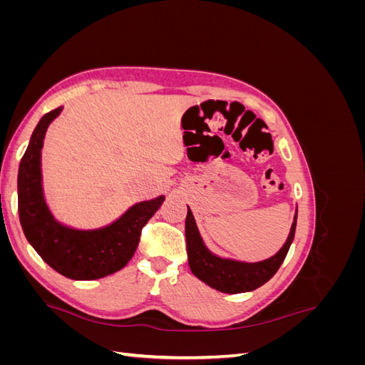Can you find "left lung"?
Returning <instances> with one entry per match:
<instances>
[{
  "mask_svg": "<svg viewBox=\"0 0 365 365\" xmlns=\"http://www.w3.org/2000/svg\"><path fill=\"white\" fill-rule=\"evenodd\" d=\"M297 213L291 227V233L282 250L268 260L257 263H244L216 257L210 252L197 231L195 217L187 212L185 217V239H187V254H189V264L192 272L197 279L212 286L213 289L225 294H240L260 288L274 277L279 271L282 263L289 251V247L295 236Z\"/></svg>",
  "mask_w": 365,
  "mask_h": 365,
  "instance_id": "1",
  "label": "left lung"
}]
</instances>
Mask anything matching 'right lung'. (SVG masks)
<instances>
[{"label": "right lung", "mask_w": 365, "mask_h": 365, "mask_svg": "<svg viewBox=\"0 0 365 365\" xmlns=\"http://www.w3.org/2000/svg\"><path fill=\"white\" fill-rule=\"evenodd\" d=\"M62 111L56 108L35 128L18 172V212L30 245L42 260L73 280H97L125 268L138 247L141 230L161 207L164 196L130 207L114 224L79 231L54 220L41 184V149L46 130Z\"/></svg>", "instance_id": "right-lung-1"}]
</instances>
